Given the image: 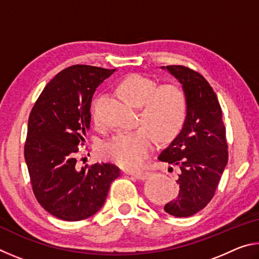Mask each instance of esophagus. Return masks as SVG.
<instances>
[{
	"instance_id": "obj_1",
	"label": "esophagus",
	"mask_w": 259,
	"mask_h": 259,
	"mask_svg": "<svg viewBox=\"0 0 259 259\" xmlns=\"http://www.w3.org/2000/svg\"><path fill=\"white\" fill-rule=\"evenodd\" d=\"M131 176L136 177L137 179H139V181H144V179H147L148 177L151 176V172L148 171H139V172H131L130 174Z\"/></svg>"
}]
</instances>
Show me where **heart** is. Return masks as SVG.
<instances>
[{"instance_id": "heart-1", "label": "heart", "mask_w": 259, "mask_h": 259, "mask_svg": "<svg viewBox=\"0 0 259 259\" xmlns=\"http://www.w3.org/2000/svg\"><path fill=\"white\" fill-rule=\"evenodd\" d=\"M120 90L130 103L140 106L139 124L131 133H119L103 147L108 160L128 170L145 164L155 148V136L162 142L175 137L182 128L186 115V97L174 84L157 87L156 81L142 74H131L120 83ZM91 119L98 123L99 114L93 103Z\"/></svg>"}]
</instances>
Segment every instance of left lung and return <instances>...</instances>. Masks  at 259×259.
Wrapping results in <instances>:
<instances>
[{
  "label": "left lung",
  "instance_id": "obj_1",
  "mask_svg": "<svg viewBox=\"0 0 259 259\" xmlns=\"http://www.w3.org/2000/svg\"><path fill=\"white\" fill-rule=\"evenodd\" d=\"M162 68L177 78L186 97L181 133L157 157L181 169L178 196L164 210L175 217H190L213 198L229 160L226 130L217 96L201 74L181 65Z\"/></svg>",
  "mask_w": 259,
  "mask_h": 259
}]
</instances>
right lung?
<instances>
[{"instance_id": "add662e5", "label": "right lung", "mask_w": 259, "mask_h": 259, "mask_svg": "<svg viewBox=\"0 0 259 259\" xmlns=\"http://www.w3.org/2000/svg\"><path fill=\"white\" fill-rule=\"evenodd\" d=\"M115 69L73 65L52 78L28 117L24 154L34 195L52 216L77 222L103 207L120 176L112 163L76 165L77 145L90 129L91 99Z\"/></svg>"}]
</instances>
